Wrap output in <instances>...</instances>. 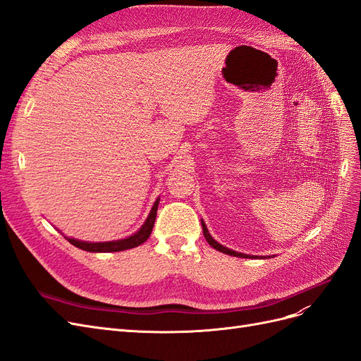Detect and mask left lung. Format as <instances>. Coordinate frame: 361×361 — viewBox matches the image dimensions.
Segmentation results:
<instances>
[{"mask_svg":"<svg viewBox=\"0 0 361 361\" xmlns=\"http://www.w3.org/2000/svg\"><path fill=\"white\" fill-rule=\"evenodd\" d=\"M202 227H203V235H204V238H206L207 244H209L211 247H214L215 250L221 251V253H224V255H231V256H236V257H257V256H247V255H244V253H238V251L228 250L227 247H224V245H221V244H218V243L215 241V239L211 236V233L207 232V227H206V224H204V221H203V220H202Z\"/></svg>","mask_w":361,"mask_h":361,"instance_id":"1","label":"left lung"}]
</instances>
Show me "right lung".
<instances>
[{"label":"right lung","instance_id":"obj_1","mask_svg":"<svg viewBox=\"0 0 361 361\" xmlns=\"http://www.w3.org/2000/svg\"><path fill=\"white\" fill-rule=\"evenodd\" d=\"M158 203H159V199H157L154 206H152L150 214L146 218L145 224L141 226L140 231L137 233H134L133 236H128L125 239H118V241H108V243H87V241H80V239H75V238H68V236H64V238H66L72 245L78 247L81 250H85V251H90V253H113V251H123V250L138 247L143 243H146L147 238L152 233V228H154L155 218H157Z\"/></svg>","mask_w":361,"mask_h":361}]
</instances>
